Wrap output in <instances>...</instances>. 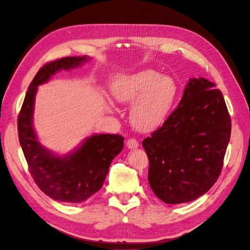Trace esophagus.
<instances>
[{
	"label": "esophagus",
	"instance_id": "esophagus-1",
	"mask_svg": "<svg viewBox=\"0 0 250 250\" xmlns=\"http://www.w3.org/2000/svg\"><path fill=\"white\" fill-rule=\"evenodd\" d=\"M139 146V143L136 139H128L126 141V147L128 149H135Z\"/></svg>",
	"mask_w": 250,
	"mask_h": 250
}]
</instances>
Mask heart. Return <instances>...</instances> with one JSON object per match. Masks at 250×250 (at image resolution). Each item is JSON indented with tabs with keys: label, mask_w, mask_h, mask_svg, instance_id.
Wrapping results in <instances>:
<instances>
[{
	"label": "heart",
	"mask_w": 250,
	"mask_h": 250,
	"mask_svg": "<svg viewBox=\"0 0 250 250\" xmlns=\"http://www.w3.org/2000/svg\"><path fill=\"white\" fill-rule=\"evenodd\" d=\"M109 90L118 104L134 102L130 111L132 125L140 132L150 133L165 123L178 98L179 87L171 77L143 69L115 76Z\"/></svg>",
	"instance_id": "obj_1"
}]
</instances>
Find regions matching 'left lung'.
<instances>
[{
    "label": "left lung",
    "mask_w": 250,
    "mask_h": 250,
    "mask_svg": "<svg viewBox=\"0 0 250 250\" xmlns=\"http://www.w3.org/2000/svg\"><path fill=\"white\" fill-rule=\"evenodd\" d=\"M231 124L223 95L205 78H191L178 108L144 139L148 183L165 204L195 200L218 180Z\"/></svg>",
    "instance_id": "obj_1"
}]
</instances>
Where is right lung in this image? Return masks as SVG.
<instances>
[{"label": "right lung", "instance_id": "1", "mask_svg": "<svg viewBox=\"0 0 250 250\" xmlns=\"http://www.w3.org/2000/svg\"><path fill=\"white\" fill-rule=\"evenodd\" d=\"M91 59L88 56L65 57L40 68L28 88L18 120L20 143L35 183L45 195L63 203H83L98 192L112 160L124 148L123 136L93 134L75 149L59 155L44 147L35 132L33 114L38 86L49 82L57 72L81 67Z\"/></svg>", "mask_w": 250, "mask_h": 250}]
</instances>
